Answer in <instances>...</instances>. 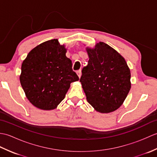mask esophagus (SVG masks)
Segmentation results:
<instances>
[{"label":"esophagus","instance_id":"obj_1","mask_svg":"<svg viewBox=\"0 0 157 157\" xmlns=\"http://www.w3.org/2000/svg\"><path fill=\"white\" fill-rule=\"evenodd\" d=\"M77 74H78V77L79 78H81V75H82V71H81V69H79V70H78V71H77Z\"/></svg>","mask_w":157,"mask_h":157}]
</instances>
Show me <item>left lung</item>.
<instances>
[{"label":"left lung","mask_w":157,"mask_h":157,"mask_svg":"<svg viewBox=\"0 0 157 157\" xmlns=\"http://www.w3.org/2000/svg\"><path fill=\"white\" fill-rule=\"evenodd\" d=\"M87 52L88 63L82 69L79 79L86 99L98 112L114 111L131 88L130 70L124 58L104 42Z\"/></svg>","instance_id":"obj_1"}]
</instances>
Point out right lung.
<instances>
[{"instance_id": "obj_1", "label": "right lung", "mask_w": 157, "mask_h": 157, "mask_svg": "<svg viewBox=\"0 0 157 157\" xmlns=\"http://www.w3.org/2000/svg\"><path fill=\"white\" fill-rule=\"evenodd\" d=\"M65 53L57 39L51 40L32 49L23 61L20 82L28 99L37 108L55 109L70 84L79 80Z\"/></svg>"}]
</instances>
